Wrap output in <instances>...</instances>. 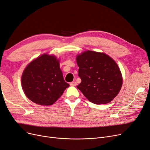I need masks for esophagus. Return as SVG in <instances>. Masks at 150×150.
Listing matches in <instances>:
<instances>
[{"label": "esophagus", "instance_id": "34e87169", "mask_svg": "<svg viewBox=\"0 0 150 150\" xmlns=\"http://www.w3.org/2000/svg\"><path fill=\"white\" fill-rule=\"evenodd\" d=\"M69 84H70L71 86H76V85H77V83H76V82H75V81H73V82H70Z\"/></svg>", "mask_w": 150, "mask_h": 150}]
</instances>
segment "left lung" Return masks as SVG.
Wrapping results in <instances>:
<instances>
[{
	"mask_svg": "<svg viewBox=\"0 0 150 150\" xmlns=\"http://www.w3.org/2000/svg\"><path fill=\"white\" fill-rule=\"evenodd\" d=\"M78 76L82 82L77 88L96 104L110 102L122 86V73L111 57L104 53L87 51L77 56Z\"/></svg>",
	"mask_w": 150,
	"mask_h": 150,
	"instance_id": "left-lung-1",
	"label": "left lung"
}]
</instances>
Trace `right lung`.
Segmentation results:
<instances>
[{
  "mask_svg": "<svg viewBox=\"0 0 150 150\" xmlns=\"http://www.w3.org/2000/svg\"><path fill=\"white\" fill-rule=\"evenodd\" d=\"M26 96L39 105L53 104L69 86L63 79L59 61L54 55L43 54L30 62L21 77Z\"/></svg>",
  "mask_w": 150,
  "mask_h": 150,
  "instance_id": "add662e5",
  "label": "right lung"
}]
</instances>
